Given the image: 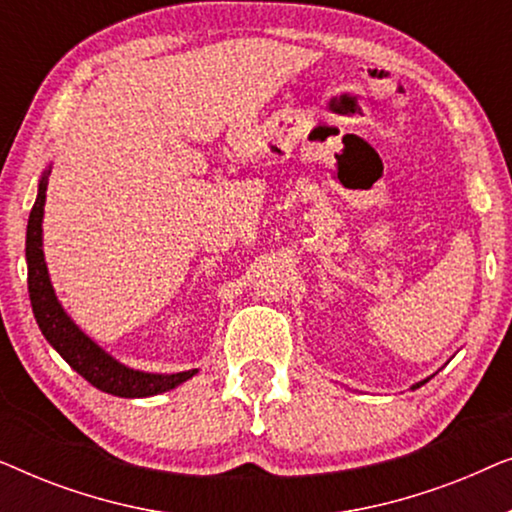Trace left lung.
<instances>
[{
    "instance_id": "left-lung-1",
    "label": "left lung",
    "mask_w": 512,
    "mask_h": 512,
    "mask_svg": "<svg viewBox=\"0 0 512 512\" xmlns=\"http://www.w3.org/2000/svg\"><path fill=\"white\" fill-rule=\"evenodd\" d=\"M433 377V375H431ZM431 377H426V380H422V382H417V384H412V387L410 389H419V387H422V384H426V382H429L431 380Z\"/></svg>"
}]
</instances>
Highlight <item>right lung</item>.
<instances>
[{"label":"right lung","instance_id":"obj_1","mask_svg":"<svg viewBox=\"0 0 512 512\" xmlns=\"http://www.w3.org/2000/svg\"><path fill=\"white\" fill-rule=\"evenodd\" d=\"M51 165L41 172L37 200L27 221V240H25V261H27V291H30V303L34 319L44 333L55 352L79 373L83 380H88L104 394L121 396V398H146L165 394L179 384L198 373V368L181 370V373H149V370H137L125 366L111 356L107 349H102L88 333L81 331V326L69 317L65 307L58 300V293L53 289L51 275L44 258V205H46V188Z\"/></svg>","mask_w":512,"mask_h":512}]
</instances>
